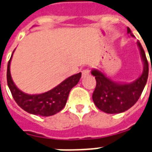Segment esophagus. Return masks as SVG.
Wrapping results in <instances>:
<instances>
[{
    "mask_svg": "<svg viewBox=\"0 0 152 152\" xmlns=\"http://www.w3.org/2000/svg\"><path fill=\"white\" fill-rule=\"evenodd\" d=\"M89 73H90L89 69H85V70H83L82 71V77H85V76H88V75H89Z\"/></svg>",
    "mask_w": 152,
    "mask_h": 152,
    "instance_id": "34e87169",
    "label": "esophagus"
}]
</instances>
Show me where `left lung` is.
I'll use <instances>...</instances> for the list:
<instances>
[{"mask_svg":"<svg viewBox=\"0 0 152 152\" xmlns=\"http://www.w3.org/2000/svg\"><path fill=\"white\" fill-rule=\"evenodd\" d=\"M127 34L134 37L129 27ZM137 45L143 62V70L141 76L134 81L118 83L113 81L100 70L93 69L91 72L96 81L93 100L100 110L107 113H122L132 107L141 96L148 80V62L141 43L138 42Z\"/></svg>","mask_w":152,"mask_h":152,"instance_id":"8db88e82","label":"left lung"}]
</instances>
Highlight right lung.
<instances>
[{
	"mask_svg": "<svg viewBox=\"0 0 152 152\" xmlns=\"http://www.w3.org/2000/svg\"><path fill=\"white\" fill-rule=\"evenodd\" d=\"M12 56L13 54L8 63L7 83L17 104L27 113L39 116H51L62 110L66 104L71 89L78 84L81 77V72L67 77L59 85L46 93L28 94L20 90L11 77L10 62Z\"/></svg>",
	"mask_w": 152,
	"mask_h": 152,
	"instance_id": "obj_1",
	"label": "right lung"
}]
</instances>
